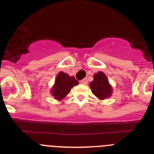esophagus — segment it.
<instances>
[{"instance_id": "esophagus-1", "label": "esophagus", "mask_w": 154, "mask_h": 154, "mask_svg": "<svg viewBox=\"0 0 154 154\" xmlns=\"http://www.w3.org/2000/svg\"><path fill=\"white\" fill-rule=\"evenodd\" d=\"M80 83H81L82 84L86 85V84H87V83H88V80H87V78H84V79H83L81 81H80Z\"/></svg>"}]
</instances>
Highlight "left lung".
I'll return each instance as SVG.
<instances>
[{"instance_id":"1","label":"left lung","mask_w":154,"mask_h":154,"mask_svg":"<svg viewBox=\"0 0 154 154\" xmlns=\"http://www.w3.org/2000/svg\"><path fill=\"white\" fill-rule=\"evenodd\" d=\"M94 80L89 84L93 94L100 100H104L111 96L112 88L109 83L106 74L102 71L96 73L93 76Z\"/></svg>"}]
</instances>
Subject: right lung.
I'll return each instance as SVG.
<instances>
[{"mask_svg":"<svg viewBox=\"0 0 154 154\" xmlns=\"http://www.w3.org/2000/svg\"><path fill=\"white\" fill-rule=\"evenodd\" d=\"M79 84L74 77H70L66 73L60 71L57 76L55 83L51 88V94L57 100H63L74 86Z\"/></svg>","mask_w":154,"mask_h":154,"instance_id":"right-lung-1","label":"right lung"}]
</instances>
